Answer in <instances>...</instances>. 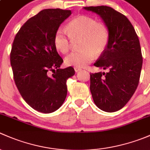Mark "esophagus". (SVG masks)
<instances>
[{
  "label": "esophagus",
  "instance_id": "1",
  "mask_svg": "<svg viewBox=\"0 0 150 150\" xmlns=\"http://www.w3.org/2000/svg\"><path fill=\"white\" fill-rule=\"evenodd\" d=\"M74 70H75V71L76 72H79V71H80L81 70V69H79V68H76V67H75L74 68Z\"/></svg>",
  "mask_w": 150,
  "mask_h": 150
}]
</instances>
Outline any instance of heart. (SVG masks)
<instances>
[{"instance_id": "obj_1", "label": "heart", "mask_w": 150, "mask_h": 150, "mask_svg": "<svg viewBox=\"0 0 150 150\" xmlns=\"http://www.w3.org/2000/svg\"><path fill=\"white\" fill-rule=\"evenodd\" d=\"M66 29L58 28L53 36V43L58 51L66 53L72 40L81 39L79 47L81 50L71 52L65 58L66 66L84 68L87 66L94 55L103 53L108 46L110 31L102 21L87 15H79L72 18L66 25Z\"/></svg>"}]
</instances>
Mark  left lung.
I'll use <instances>...</instances> for the list:
<instances>
[{
	"label": "left lung",
	"mask_w": 150,
	"mask_h": 150,
	"mask_svg": "<svg viewBox=\"0 0 150 150\" xmlns=\"http://www.w3.org/2000/svg\"><path fill=\"white\" fill-rule=\"evenodd\" d=\"M101 16L110 31L107 49L94 66L107 69L90 74V89L95 105L105 112H115L126 105L135 92L142 67L139 40L126 16L105 6H87Z\"/></svg>",
	"instance_id": "obj_1"
}]
</instances>
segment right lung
<instances>
[{
    "instance_id": "add662e5",
    "label": "right lung",
    "mask_w": 150,
    "mask_h": 150,
    "mask_svg": "<svg viewBox=\"0 0 150 150\" xmlns=\"http://www.w3.org/2000/svg\"><path fill=\"white\" fill-rule=\"evenodd\" d=\"M71 13L61 8L41 11L23 24L12 44L10 61L16 87L30 107L43 113L62 105L66 81L75 74L71 66L59 69L64 61L53 43L55 31Z\"/></svg>"
}]
</instances>
